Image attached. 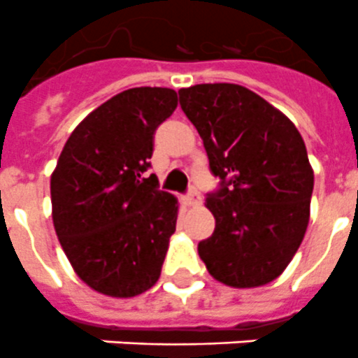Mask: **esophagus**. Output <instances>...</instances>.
<instances>
[{
	"instance_id": "esophagus-1",
	"label": "esophagus",
	"mask_w": 358,
	"mask_h": 358,
	"mask_svg": "<svg viewBox=\"0 0 358 358\" xmlns=\"http://www.w3.org/2000/svg\"><path fill=\"white\" fill-rule=\"evenodd\" d=\"M182 202H185V206L188 208L199 206V204H201V195H199L197 192H189V194L182 199Z\"/></svg>"
}]
</instances>
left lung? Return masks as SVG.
Instances as JSON below:
<instances>
[{
    "label": "left lung",
    "mask_w": 358,
    "mask_h": 358,
    "mask_svg": "<svg viewBox=\"0 0 358 358\" xmlns=\"http://www.w3.org/2000/svg\"><path fill=\"white\" fill-rule=\"evenodd\" d=\"M220 189L206 197L215 217L199 256L217 281L255 289L276 280L303 242L314 170L292 122L238 84L179 90Z\"/></svg>",
    "instance_id": "8db88e82"
}]
</instances>
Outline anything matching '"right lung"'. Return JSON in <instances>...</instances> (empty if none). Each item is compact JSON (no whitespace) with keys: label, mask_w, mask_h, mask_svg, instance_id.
Here are the masks:
<instances>
[{"label":"right lung","mask_w":358,"mask_h":358,"mask_svg":"<svg viewBox=\"0 0 358 358\" xmlns=\"http://www.w3.org/2000/svg\"><path fill=\"white\" fill-rule=\"evenodd\" d=\"M177 107L169 87H132L96 107L66 141L52 173V218L77 276L109 297L156 285L179 202L145 179L154 134Z\"/></svg>","instance_id":"obj_1"}]
</instances>
